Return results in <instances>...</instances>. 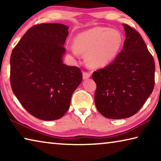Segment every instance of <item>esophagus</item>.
<instances>
[{"instance_id": "1", "label": "esophagus", "mask_w": 161, "mask_h": 161, "mask_svg": "<svg viewBox=\"0 0 161 161\" xmlns=\"http://www.w3.org/2000/svg\"><path fill=\"white\" fill-rule=\"evenodd\" d=\"M82 75H83V79H84V80H86V79H88V78H89V77H91L90 73L88 72H85V71H84V72H83Z\"/></svg>"}]
</instances>
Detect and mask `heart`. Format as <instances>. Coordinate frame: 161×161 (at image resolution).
<instances>
[{"label": "heart", "mask_w": 161, "mask_h": 161, "mask_svg": "<svg viewBox=\"0 0 161 161\" xmlns=\"http://www.w3.org/2000/svg\"><path fill=\"white\" fill-rule=\"evenodd\" d=\"M123 37L114 29L95 27L78 34L73 40L72 53L86 54L92 67H102L116 58L121 47Z\"/></svg>", "instance_id": "1"}]
</instances>
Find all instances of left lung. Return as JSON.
<instances>
[{"label": "left lung", "instance_id": "1", "mask_svg": "<svg viewBox=\"0 0 161 161\" xmlns=\"http://www.w3.org/2000/svg\"><path fill=\"white\" fill-rule=\"evenodd\" d=\"M126 40L123 50L113 62L93 72L97 110L108 119L134 115L152 93L155 84V62L142 37L124 24Z\"/></svg>", "mask_w": 161, "mask_h": 161}]
</instances>
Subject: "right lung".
Wrapping results in <instances>:
<instances>
[{"label":"right lung","instance_id":"obj_1","mask_svg":"<svg viewBox=\"0 0 161 161\" xmlns=\"http://www.w3.org/2000/svg\"><path fill=\"white\" fill-rule=\"evenodd\" d=\"M68 26L41 23L28 30L10 56V80L23 108L45 121L60 119L82 81L77 67L63 64Z\"/></svg>","mask_w":161,"mask_h":161}]
</instances>
